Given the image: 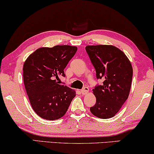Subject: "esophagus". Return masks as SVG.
<instances>
[{
	"label": "esophagus",
	"instance_id": "obj_1",
	"mask_svg": "<svg viewBox=\"0 0 154 154\" xmlns=\"http://www.w3.org/2000/svg\"><path fill=\"white\" fill-rule=\"evenodd\" d=\"M88 91H89V88L88 87H84L83 89L81 90V93L82 94H86L88 92Z\"/></svg>",
	"mask_w": 154,
	"mask_h": 154
}]
</instances>
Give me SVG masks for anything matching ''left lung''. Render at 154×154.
Returning <instances> with one entry per match:
<instances>
[{
    "label": "left lung",
    "instance_id": "left-lung-1",
    "mask_svg": "<svg viewBox=\"0 0 154 154\" xmlns=\"http://www.w3.org/2000/svg\"><path fill=\"white\" fill-rule=\"evenodd\" d=\"M96 71L97 79L104 80L92 92L96 104L90 111L100 119L114 116L129 96L132 67L125 53L113 45H88L85 48Z\"/></svg>",
    "mask_w": 154,
    "mask_h": 154
}]
</instances>
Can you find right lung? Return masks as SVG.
<instances>
[{"mask_svg":"<svg viewBox=\"0 0 154 154\" xmlns=\"http://www.w3.org/2000/svg\"><path fill=\"white\" fill-rule=\"evenodd\" d=\"M77 51L75 46L56 45L33 52L23 66L24 83L33 111L42 119L57 120L66 113L75 92L58 84L60 75Z\"/></svg>","mask_w":154,"mask_h":154,"instance_id":"obj_1","label":"right lung"}]
</instances>
